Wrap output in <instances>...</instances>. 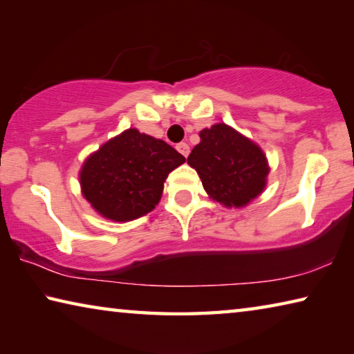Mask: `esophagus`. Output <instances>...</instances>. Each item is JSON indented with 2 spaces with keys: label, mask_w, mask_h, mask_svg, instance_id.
Listing matches in <instances>:
<instances>
[{
  "label": "esophagus",
  "mask_w": 354,
  "mask_h": 354,
  "mask_svg": "<svg viewBox=\"0 0 354 354\" xmlns=\"http://www.w3.org/2000/svg\"><path fill=\"white\" fill-rule=\"evenodd\" d=\"M176 149H178L179 153H181V154L184 156V158H187L189 153H190V148H189V145H187V143H184V142L178 143V145H176Z\"/></svg>",
  "instance_id": "esophagus-1"
}]
</instances>
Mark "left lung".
Instances as JSON below:
<instances>
[{"label":"left lung","mask_w":354,"mask_h":354,"mask_svg":"<svg viewBox=\"0 0 354 354\" xmlns=\"http://www.w3.org/2000/svg\"><path fill=\"white\" fill-rule=\"evenodd\" d=\"M200 139L187 164L209 198L225 207H245L266 190L270 167L257 143L225 123L201 129Z\"/></svg>","instance_id":"obj_1"}]
</instances>
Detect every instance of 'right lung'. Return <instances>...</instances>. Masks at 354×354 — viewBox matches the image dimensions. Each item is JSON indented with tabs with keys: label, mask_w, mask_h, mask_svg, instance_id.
<instances>
[{
	"label": "right lung",
	"mask_w": 354,
	"mask_h": 354,
	"mask_svg": "<svg viewBox=\"0 0 354 354\" xmlns=\"http://www.w3.org/2000/svg\"><path fill=\"white\" fill-rule=\"evenodd\" d=\"M184 162L167 142L129 128L84 160L82 196L107 220H136L153 211L169 173Z\"/></svg>",
	"instance_id": "obj_1"
}]
</instances>
